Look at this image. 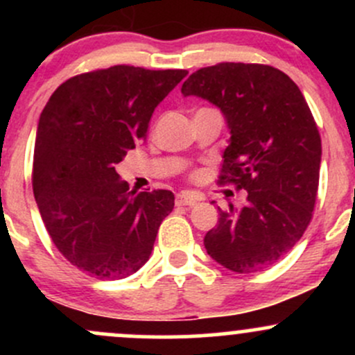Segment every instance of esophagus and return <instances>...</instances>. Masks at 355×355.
Wrapping results in <instances>:
<instances>
[{"label":"esophagus","instance_id":"34e87169","mask_svg":"<svg viewBox=\"0 0 355 355\" xmlns=\"http://www.w3.org/2000/svg\"><path fill=\"white\" fill-rule=\"evenodd\" d=\"M200 198L197 197V195L193 193H189V191H182V193L177 195V205H195Z\"/></svg>","mask_w":355,"mask_h":355}]
</instances>
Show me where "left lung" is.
<instances>
[{"label":"left lung","instance_id":"8db88e82","mask_svg":"<svg viewBox=\"0 0 355 355\" xmlns=\"http://www.w3.org/2000/svg\"><path fill=\"white\" fill-rule=\"evenodd\" d=\"M182 95L223 113L230 141L218 182L247 190L242 210L218 209L207 252L237 274L274 266L311 223L319 189L320 135L302 92L268 64L218 63L191 73Z\"/></svg>","mask_w":355,"mask_h":355}]
</instances>
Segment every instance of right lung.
I'll use <instances>...</instances> for the list:
<instances>
[{"label":"right lung","mask_w":355,"mask_h":355,"mask_svg":"<svg viewBox=\"0 0 355 355\" xmlns=\"http://www.w3.org/2000/svg\"><path fill=\"white\" fill-rule=\"evenodd\" d=\"M187 73L116 64L67 80L43 108L35 200L61 255L88 275L125 279L150 259L175 197L130 191L115 165L145 140L155 108Z\"/></svg>","instance_id":"1"}]
</instances>
